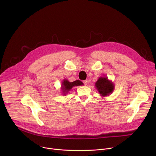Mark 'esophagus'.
<instances>
[{"mask_svg":"<svg viewBox=\"0 0 156 156\" xmlns=\"http://www.w3.org/2000/svg\"><path fill=\"white\" fill-rule=\"evenodd\" d=\"M87 83H88V81H87V80H84V81H83V83L84 84V85H87Z\"/></svg>","mask_w":156,"mask_h":156,"instance_id":"esophagus-1","label":"esophagus"}]
</instances>
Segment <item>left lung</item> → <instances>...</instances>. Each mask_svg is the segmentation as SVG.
<instances>
[{
	"label": "left lung",
	"mask_w": 156,
	"mask_h": 156,
	"mask_svg": "<svg viewBox=\"0 0 156 156\" xmlns=\"http://www.w3.org/2000/svg\"><path fill=\"white\" fill-rule=\"evenodd\" d=\"M95 86L99 94L102 97H105L112 94L114 90L115 85L107 77L101 76L95 83Z\"/></svg>",
	"instance_id": "left-lung-1"
}]
</instances>
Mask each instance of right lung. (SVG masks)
<instances>
[{
  "mask_svg": "<svg viewBox=\"0 0 156 156\" xmlns=\"http://www.w3.org/2000/svg\"><path fill=\"white\" fill-rule=\"evenodd\" d=\"M81 85H83V84L80 80H76L73 82H70L69 81V80L64 79L62 82L61 84V91L63 96H65L67 94L74 86H78Z\"/></svg>",
  "mask_w": 156,
  "mask_h": 156,
  "instance_id": "add662e5",
  "label": "right lung"
}]
</instances>
